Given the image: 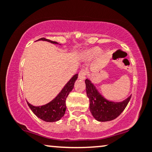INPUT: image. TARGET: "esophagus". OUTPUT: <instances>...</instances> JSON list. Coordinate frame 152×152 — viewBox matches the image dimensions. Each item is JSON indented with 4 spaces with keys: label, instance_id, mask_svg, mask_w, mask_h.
Wrapping results in <instances>:
<instances>
[{
    "label": "esophagus",
    "instance_id": "obj_1",
    "mask_svg": "<svg viewBox=\"0 0 152 152\" xmlns=\"http://www.w3.org/2000/svg\"><path fill=\"white\" fill-rule=\"evenodd\" d=\"M86 75H87V72H86V70H82L79 72V78L81 79V80H84L86 78Z\"/></svg>",
    "mask_w": 152,
    "mask_h": 152
}]
</instances>
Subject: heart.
I'll return each instance as SVG.
<instances>
[{
	"mask_svg": "<svg viewBox=\"0 0 152 152\" xmlns=\"http://www.w3.org/2000/svg\"><path fill=\"white\" fill-rule=\"evenodd\" d=\"M102 51L99 47H93L85 53V56L88 58H96L102 54Z\"/></svg>",
	"mask_w": 152,
	"mask_h": 152,
	"instance_id": "heart-1",
	"label": "heart"
}]
</instances>
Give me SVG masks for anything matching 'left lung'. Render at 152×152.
<instances>
[{"label":"left lung","mask_w":152,"mask_h":152,"mask_svg":"<svg viewBox=\"0 0 152 152\" xmlns=\"http://www.w3.org/2000/svg\"><path fill=\"white\" fill-rule=\"evenodd\" d=\"M85 83L90 111L93 117L99 121H108L116 119L121 115L131 100V96L120 102L108 101L98 93L90 80L86 79Z\"/></svg>","instance_id":"8db88e82"}]
</instances>
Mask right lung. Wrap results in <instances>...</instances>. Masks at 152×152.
Returning <instances> with one entry per match:
<instances>
[{
    "label": "right lung",
    "instance_id": "add662e5",
    "mask_svg": "<svg viewBox=\"0 0 152 152\" xmlns=\"http://www.w3.org/2000/svg\"><path fill=\"white\" fill-rule=\"evenodd\" d=\"M38 40H45L51 43H54V44H58L56 42L48 40L45 37L40 38ZM77 77L78 75H75L66 84V86L63 88L61 93L52 101L45 105L40 106V107H35V106H33L27 102L29 107L31 108V110L37 117H39L43 121L48 122L58 121L65 115V112L66 110V98L70 92L73 88L75 82Z\"/></svg>",
    "mask_w": 152,
    "mask_h": 152
}]
</instances>
